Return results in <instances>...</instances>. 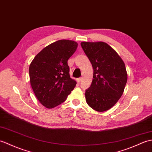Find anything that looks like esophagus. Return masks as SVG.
I'll list each match as a JSON object with an SVG mask.
<instances>
[{
  "label": "esophagus",
  "mask_w": 152,
  "mask_h": 152,
  "mask_svg": "<svg viewBox=\"0 0 152 152\" xmlns=\"http://www.w3.org/2000/svg\"><path fill=\"white\" fill-rule=\"evenodd\" d=\"M82 77H79V78L77 79V82H80L81 81H82Z\"/></svg>",
  "instance_id": "1"
}]
</instances>
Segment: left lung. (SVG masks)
I'll return each instance as SVG.
<instances>
[{
    "label": "left lung",
    "instance_id": "left-lung-1",
    "mask_svg": "<svg viewBox=\"0 0 152 152\" xmlns=\"http://www.w3.org/2000/svg\"><path fill=\"white\" fill-rule=\"evenodd\" d=\"M81 46L93 68L92 83L85 93L87 103L95 111H107L124 92L128 80L124 63L104 42H82Z\"/></svg>",
    "mask_w": 152,
    "mask_h": 152
}]
</instances>
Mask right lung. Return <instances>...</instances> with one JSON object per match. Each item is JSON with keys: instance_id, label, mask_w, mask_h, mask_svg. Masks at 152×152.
<instances>
[{"instance_id": "add662e5", "label": "right lung", "mask_w": 152, "mask_h": 152, "mask_svg": "<svg viewBox=\"0 0 152 152\" xmlns=\"http://www.w3.org/2000/svg\"><path fill=\"white\" fill-rule=\"evenodd\" d=\"M74 41L59 40L35 56L29 67L30 82L36 96L45 107L61 104L76 85L70 78L67 61L76 50Z\"/></svg>"}]
</instances>
